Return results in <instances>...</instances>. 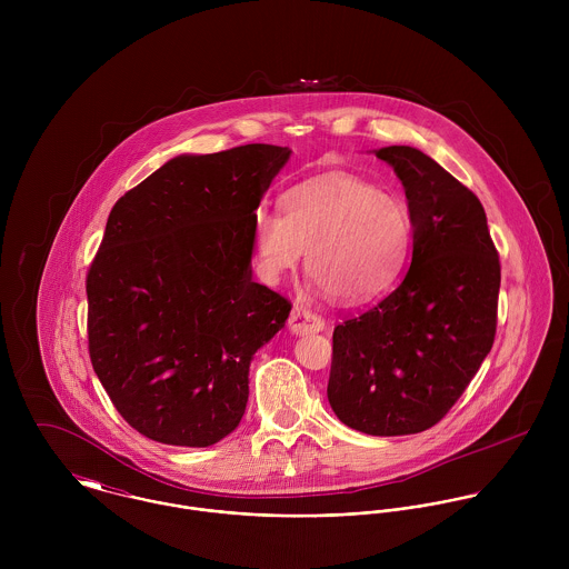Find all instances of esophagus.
I'll return each mask as SVG.
<instances>
[{
	"label": "esophagus",
	"mask_w": 569,
	"mask_h": 569,
	"mask_svg": "<svg viewBox=\"0 0 569 569\" xmlns=\"http://www.w3.org/2000/svg\"><path fill=\"white\" fill-rule=\"evenodd\" d=\"M289 328L298 335H305V332H320L325 328V318L305 309V307H293L291 316H289Z\"/></svg>",
	"instance_id": "obj_1"
}]
</instances>
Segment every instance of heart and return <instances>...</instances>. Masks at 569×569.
I'll list each match as a JSON object with an SVG mask.
<instances>
[{"mask_svg": "<svg viewBox=\"0 0 569 569\" xmlns=\"http://www.w3.org/2000/svg\"><path fill=\"white\" fill-rule=\"evenodd\" d=\"M409 244L406 203L348 172L291 188L282 214L260 210L253 221L256 256L269 280L293 269L307 247V271L341 302L383 293L401 273Z\"/></svg>", "mask_w": 569, "mask_h": 569, "instance_id": "b5f03b06", "label": "heart"}]
</instances>
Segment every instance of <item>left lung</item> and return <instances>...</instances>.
<instances>
[{
	"instance_id": "obj_1",
	"label": "left lung",
	"mask_w": 569,
	"mask_h": 569,
	"mask_svg": "<svg viewBox=\"0 0 569 569\" xmlns=\"http://www.w3.org/2000/svg\"><path fill=\"white\" fill-rule=\"evenodd\" d=\"M377 158L403 181L413 226L411 264L379 305L332 330L328 403L370 436L418 433L440 422L492 348L499 253L480 199L411 147Z\"/></svg>"
}]
</instances>
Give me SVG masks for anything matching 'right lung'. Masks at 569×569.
Wrapping results in <instances>:
<instances>
[{
    "mask_svg": "<svg viewBox=\"0 0 569 569\" xmlns=\"http://www.w3.org/2000/svg\"><path fill=\"white\" fill-rule=\"evenodd\" d=\"M289 156H181L111 208L84 280L89 359L142 436L210 447L241 422L249 361L291 311L251 280L256 208Z\"/></svg>",
    "mask_w": 569,
    "mask_h": 569,
    "instance_id": "right-lung-1",
    "label": "right lung"
}]
</instances>
